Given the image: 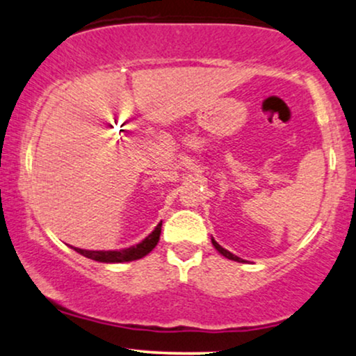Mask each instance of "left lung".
<instances>
[{
  "mask_svg": "<svg viewBox=\"0 0 356 356\" xmlns=\"http://www.w3.org/2000/svg\"><path fill=\"white\" fill-rule=\"evenodd\" d=\"M212 245H213V247H216V248H217V250H219V254H222V255H224V257H227V259H230V260H235V262H245V260H242V259H241V257H237V255L230 254V252H229V250H225V248H224V247H220V245H219V243H217L216 241H213V238H212Z\"/></svg>",
  "mask_w": 356,
  "mask_h": 356,
  "instance_id": "8db88e82",
  "label": "left lung"
}]
</instances>
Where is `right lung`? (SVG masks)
I'll use <instances>...</instances> for the list:
<instances>
[{"mask_svg":"<svg viewBox=\"0 0 356 356\" xmlns=\"http://www.w3.org/2000/svg\"><path fill=\"white\" fill-rule=\"evenodd\" d=\"M161 227L162 222L156 229L152 230V234H149L143 242L132 245L129 248H124V250H83V248H74L76 252L81 255L88 257V259L96 260V262H104V264H121V262H132V260L143 259L157 245L161 237Z\"/></svg>","mask_w":356,"mask_h":356,"instance_id":"obj_1","label":"right lung"}]
</instances>
